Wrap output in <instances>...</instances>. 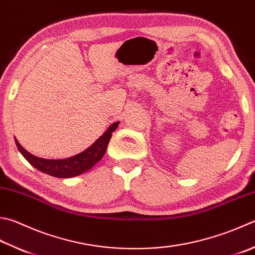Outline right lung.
<instances>
[{
	"mask_svg": "<svg viewBox=\"0 0 255 255\" xmlns=\"http://www.w3.org/2000/svg\"><path fill=\"white\" fill-rule=\"evenodd\" d=\"M119 124L120 122L111 124L107 131L85 151L72 157L64 158V160H47V158L37 157L22 147L16 138L15 143L22 155L38 171L55 177H73L89 171L91 167L94 166L95 163H98L103 157L104 153L107 152L108 144L112 136V133L118 128Z\"/></svg>",
	"mask_w": 255,
	"mask_h": 255,
	"instance_id": "right-lung-1",
	"label": "right lung"
}]
</instances>
